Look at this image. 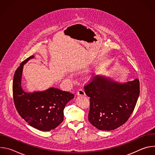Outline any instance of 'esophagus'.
Wrapping results in <instances>:
<instances>
[{
    "label": "esophagus",
    "instance_id": "esophagus-1",
    "mask_svg": "<svg viewBox=\"0 0 155 155\" xmlns=\"http://www.w3.org/2000/svg\"><path fill=\"white\" fill-rule=\"evenodd\" d=\"M78 96H85V93L83 89H79L77 93Z\"/></svg>",
    "mask_w": 155,
    "mask_h": 155
}]
</instances>
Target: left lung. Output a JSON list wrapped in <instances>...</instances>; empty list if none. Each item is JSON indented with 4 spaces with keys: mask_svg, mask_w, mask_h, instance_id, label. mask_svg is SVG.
Listing matches in <instances>:
<instances>
[{
    "mask_svg": "<svg viewBox=\"0 0 155 155\" xmlns=\"http://www.w3.org/2000/svg\"><path fill=\"white\" fill-rule=\"evenodd\" d=\"M84 88L90 100L88 120L102 130H112L124 124L133 112L140 94L137 78L120 83L96 75Z\"/></svg>",
    "mask_w": 155,
    "mask_h": 155,
    "instance_id": "obj_1",
    "label": "left lung"
}]
</instances>
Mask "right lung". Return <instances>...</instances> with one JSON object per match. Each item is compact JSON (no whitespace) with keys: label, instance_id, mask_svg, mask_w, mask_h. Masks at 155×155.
Returning <instances> with one entry per match:
<instances>
[{"label":"right lung","instance_id":"obj_1","mask_svg":"<svg viewBox=\"0 0 155 155\" xmlns=\"http://www.w3.org/2000/svg\"><path fill=\"white\" fill-rule=\"evenodd\" d=\"M34 58L32 55L22 62L15 71L13 81L14 103L19 115L30 126L49 131L63 121L65 106L74 95L54 87L43 91L25 92L21 87L23 65Z\"/></svg>","mask_w":155,"mask_h":155}]
</instances>
